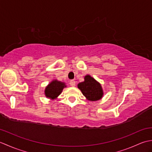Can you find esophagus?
Returning <instances> with one entry per match:
<instances>
[{"instance_id": "34e87169", "label": "esophagus", "mask_w": 152, "mask_h": 152, "mask_svg": "<svg viewBox=\"0 0 152 152\" xmlns=\"http://www.w3.org/2000/svg\"><path fill=\"white\" fill-rule=\"evenodd\" d=\"M76 85V83L74 80H70V86H72V87H74Z\"/></svg>"}]
</instances>
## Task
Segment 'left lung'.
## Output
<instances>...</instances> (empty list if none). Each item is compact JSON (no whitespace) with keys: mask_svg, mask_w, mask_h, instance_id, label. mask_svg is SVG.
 <instances>
[{"mask_svg":"<svg viewBox=\"0 0 152 152\" xmlns=\"http://www.w3.org/2000/svg\"><path fill=\"white\" fill-rule=\"evenodd\" d=\"M84 80V82L78 85V88L81 90L82 94L91 101L101 99L103 95L101 84L89 75L85 76Z\"/></svg>","mask_w":152,"mask_h":152,"instance_id":"8db88e82","label":"left lung"}]
</instances>
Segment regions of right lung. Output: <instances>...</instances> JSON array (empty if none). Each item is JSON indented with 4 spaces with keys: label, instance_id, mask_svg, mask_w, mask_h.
<instances>
[{
    "label": "right lung",
    "instance_id": "1",
    "mask_svg": "<svg viewBox=\"0 0 152 152\" xmlns=\"http://www.w3.org/2000/svg\"><path fill=\"white\" fill-rule=\"evenodd\" d=\"M64 87H66V86L63 82L53 80L46 87L45 89V95L47 97L51 99H56L61 94Z\"/></svg>",
    "mask_w": 152,
    "mask_h": 152
}]
</instances>
